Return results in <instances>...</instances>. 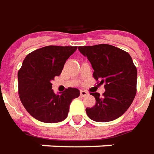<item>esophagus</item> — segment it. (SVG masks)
Instances as JSON below:
<instances>
[{
	"instance_id": "esophagus-1",
	"label": "esophagus",
	"mask_w": 154,
	"mask_h": 154,
	"mask_svg": "<svg viewBox=\"0 0 154 154\" xmlns=\"http://www.w3.org/2000/svg\"><path fill=\"white\" fill-rule=\"evenodd\" d=\"M89 95V93H88L87 91H80V96H82V97H85V96H86V95Z\"/></svg>"
}]
</instances>
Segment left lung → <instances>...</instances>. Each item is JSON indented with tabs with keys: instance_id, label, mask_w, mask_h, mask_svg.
Returning a JSON list of instances; mask_svg holds the SVG:
<instances>
[{
	"instance_id": "obj_1",
	"label": "left lung",
	"mask_w": 154,
	"mask_h": 154,
	"mask_svg": "<svg viewBox=\"0 0 154 154\" xmlns=\"http://www.w3.org/2000/svg\"><path fill=\"white\" fill-rule=\"evenodd\" d=\"M78 49L87 57L94 69L93 76L100 84H105L103 97L98 93L95 105L86 108L91 120L107 122L123 115L132 103L137 92V71L130 54L121 48L109 44L79 47Z\"/></svg>"
}]
</instances>
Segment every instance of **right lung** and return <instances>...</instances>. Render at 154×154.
Returning a JSON list of instances; mask_svg holds the SVG:
<instances>
[{"instance_id":"obj_1","label":"right lung","mask_w":154,"mask_h":154,"mask_svg":"<svg viewBox=\"0 0 154 154\" xmlns=\"http://www.w3.org/2000/svg\"><path fill=\"white\" fill-rule=\"evenodd\" d=\"M77 49L72 46H47L30 53L18 71V93L26 111L46 123L60 122L68 116L72 100L79 91L68 88L55 94L52 80L63 70L66 60Z\"/></svg>"}]
</instances>
